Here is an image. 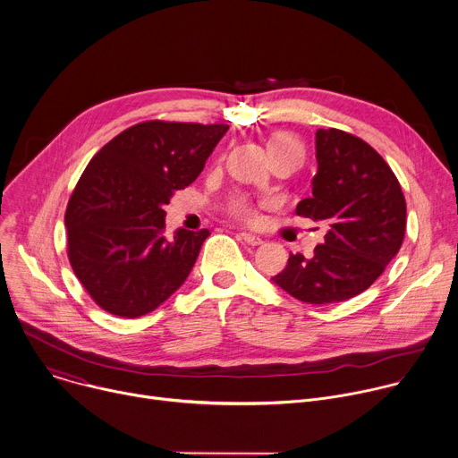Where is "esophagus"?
Returning <instances> with one entry per match:
<instances>
[{
	"label": "esophagus",
	"mask_w": 458,
	"mask_h": 458,
	"mask_svg": "<svg viewBox=\"0 0 458 458\" xmlns=\"http://www.w3.org/2000/svg\"><path fill=\"white\" fill-rule=\"evenodd\" d=\"M241 239H242L244 242H248L250 246H259V244L264 242L260 237H257V235H253V233H241Z\"/></svg>",
	"instance_id": "obj_1"
}]
</instances>
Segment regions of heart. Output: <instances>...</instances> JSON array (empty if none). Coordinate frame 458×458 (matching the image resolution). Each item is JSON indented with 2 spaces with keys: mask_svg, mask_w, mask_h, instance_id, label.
<instances>
[{
  "mask_svg": "<svg viewBox=\"0 0 458 458\" xmlns=\"http://www.w3.org/2000/svg\"><path fill=\"white\" fill-rule=\"evenodd\" d=\"M267 147H269V152L271 157L276 158L280 155H285V152L289 150H301V147L298 145V141L294 138H291L289 134H284V132H278V134H273L267 141ZM230 212L248 223H253L259 219V212L255 208V205L248 199V198H235L230 201Z\"/></svg>",
  "mask_w": 458,
  "mask_h": 458,
  "instance_id": "heart-1",
  "label": "heart"
}]
</instances>
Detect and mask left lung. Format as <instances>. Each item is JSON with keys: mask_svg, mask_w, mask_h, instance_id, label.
Segmentation results:
<instances>
[{"mask_svg": "<svg viewBox=\"0 0 458 458\" xmlns=\"http://www.w3.org/2000/svg\"><path fill=\"white\" fill-rule=\"evenodd\" d=\"M315 143L313 196L294 212L327 226L326 244L311 259L291 253L271 280L296 300L320 306L363 293L385 271L404 239L406 203L392 169L361 138L318 129Z\"/></svg>", "mask_w": 458, "mask_h": 458, "instance_id": "8db88e82", "label": "left lung"}]
</instances>
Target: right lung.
<instances>
[{"label": "right lung", "mask_w": 458, "mask_h": 458, "mask_svg": "<svg viewBox=\"0 0 458 458\" xmlns=\"http://www.w3.org/2000/svg\"><path fill=\"white\" fill-rule=\"evenodd\" d=\"M226 123L150 120L106 143L82 173L66 208L70 264L98 306L138 318L187 280L208 230L164 233L173 194L189 187Z\"/></svg>", "instance_id": "obj_1"}]
</instances>
